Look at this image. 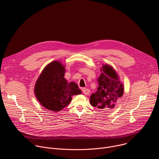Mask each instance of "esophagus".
<instances>
[{
    "instance_id": "1",
    "label": "esophagus",
    "mask_w": 159,
    "mask_h": 159,
    "mask_svg": "<svg viewBox=\"0 0 159 159\" xmlns=\"http://www.w3.org/2000/svg\"><path fill=\"white\" fill-rule=\"evenodd\" d=\"M82 90L83 93L85 94V95H88L89 93H90V90L89 89H86V88H82Z\"/></svg>"
}]
</instances>
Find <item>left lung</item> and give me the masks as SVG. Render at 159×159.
I'll list each match as a JSON object with an SVG mask.
<instances>
[{
	"mask_svg": "<svg viewBox=\"0 0 159 159\" xmlns=\"http://www.w3.org/2000/svg\"><path fill=\"white\" fill-rule=\"evenodd\" d=\"M101 70V74L98 79L99 87L90 96V102L92 106L107 111L115 107L123 96L124 89L111 66L104 65Z\"/></svg>",
	"mask_w": 159,
	"mask_h": 159,
	"instance_id": "1",
	"label": "left lung"
}]
</instances>
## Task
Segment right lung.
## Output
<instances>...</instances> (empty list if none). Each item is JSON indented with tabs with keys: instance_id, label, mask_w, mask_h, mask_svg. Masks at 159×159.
<instances>
[{
	"instance_id": "add662e5",
	"label": "right lung",
	"mask_w": 159,
	"mask_h": 159,
	"mask_svg": "<svg viewBox=\"0 0 159 159\" xmlns=\"http://www.w3.org/2000/svg\"><path fill=\"white\" fill-rule=\"evenodd\" d=\"M64 74V66L55 61L44 68L37 80L34 93L46 109L59 111L70 102L72 96L81 94L78 85L67 82Z\"/></svg>"
}]
</instances>
